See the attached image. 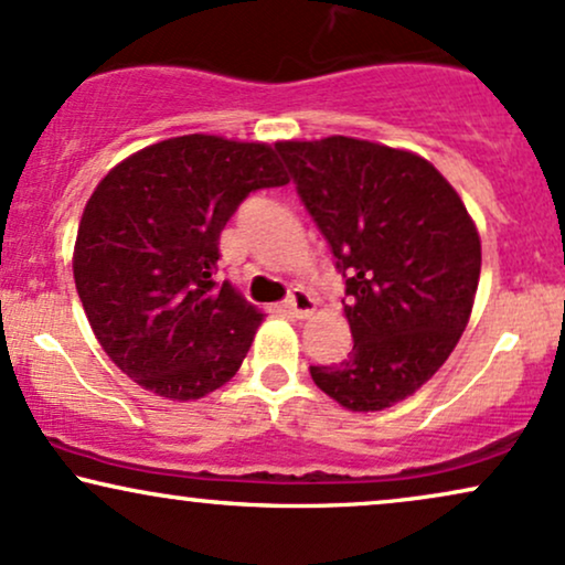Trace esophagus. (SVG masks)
I'll list each match as a JSON object with an SVG mask.
<instances>
[{
  "mask_svg": "<svg viewBox=\"0 0 565 565\" xmlns=\"http://www.w3.org/2000/svg\"><path fill=\"white\" fill-rule=\"evenodd\" d=\"M285 309H288L290 315L298 317V319H306L309 315H315L317 301L309 294H306L303 288H294L288 294V298H285Z\"/></svg>",
  "mask_w": 565,
  "mask_h": 565,
  "instance_id": "1",
  "label": "esophagus"
}]
</instances>
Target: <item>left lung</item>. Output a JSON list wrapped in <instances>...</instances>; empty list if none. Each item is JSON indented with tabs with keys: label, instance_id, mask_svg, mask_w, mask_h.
I'll return each mask as SVG.
<instances>
[{
	"label": "left lung",
	"instance_id": "obj_1",
	"mask_svg": "<svg viewBox=\"0 0 565 565\" xmlns=\"http://www.w3.org/2000/svg\"><path fill=\"white\" fill-rule=\"evenodd\" d=\"M306 212L345 277L353 351L311 380L351 411L414 395L445 364L475 306L482 246L461 196L427 159L330 136L282 141Z\"/></svg>",
	"mask_w": 565,
	"mask_h": 565
}]
</instances>
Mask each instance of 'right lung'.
<instances>
[{
    "label": "right lung",
    "mask_w": 565,
    "mask_h": 565,
    "mask_svg": "<svg viewBox=\"0 0 565 565\" xmlns=\"http://www.w3.org/2000/svg\"><path fill=\"white\" fill-rule=\"evenodd\" d=\"M288 183L277 146L180 136L128 157L83 209L73 275L107 356L170 401L225 385L264 315L214 280L220 233L248 193Z\"/></svg>",
    "instance_id": "obj_1"
}]
</instances>
